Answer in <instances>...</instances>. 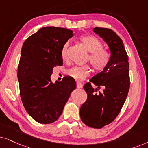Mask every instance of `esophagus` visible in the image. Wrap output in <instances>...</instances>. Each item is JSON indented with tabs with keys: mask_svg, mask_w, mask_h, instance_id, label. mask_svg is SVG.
Masks as SVG:
<instances>
[{
	"mask_svg": "<svg viewBox=\"0 0 148 148\" xmlns=\"http://www.w3.org/2000/svg\"><path fill=\"white\" fill-rule=\"evenodd\" d=\"M82 86H83V84H82L81 82H76V87L78 88H82Z\"/></svg>",
	"mask_w": 148,
	"mask_h": 148,
	"instance_id": "esophagus-1",
	"label": "esophagus"
}]
</instances>
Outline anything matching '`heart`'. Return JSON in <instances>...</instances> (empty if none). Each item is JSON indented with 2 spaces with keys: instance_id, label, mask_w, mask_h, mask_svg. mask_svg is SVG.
Returning a JSON list of instances; mask_svg holds the SVG:
<instances>
[{
  "instance_id": "b5f03b06",
  "label": "heart",
  "mask_w": 148,
  "mask_h": 148,
  "mask_svg": "<svg viewBox=\"0 0 148 148\" xmlns=\"http://www.w3.org/2000/svg\"><path fill=\"white\" fill-rule=\"evenodd\" d=\"M80 40L90 53L88 60L97 72H103L108 66L110 62V55L108 51L103 49V44L99 39L91 35H85L80 37ZM68 43L64 45L61 56L64 61L67 60ZM90 68L88 65L81 66H73L66 71V74L76 80L82 81L90 74Z\"/></svg>"
}]
</instances>
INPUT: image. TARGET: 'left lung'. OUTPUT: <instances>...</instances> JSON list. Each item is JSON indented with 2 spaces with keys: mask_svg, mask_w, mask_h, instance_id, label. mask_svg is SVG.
Segmentation results:
<instances>
[{
  "mask_svg": "<svg viewBox=\"0 0 148 148\" xmlns=\"http://www.w3.org/2000/svg\"><path fill=\"white\" fill-rule=\"evenodd\" d=\"M95 33L103 39L110 47L111 57L108 66L84 84L86 101L80 107L81 121L88 127L101 129L114 121L121 111L130 88L129 62L122 39L111 29L95 27ZM99 88L97 93L92 84Z\"/></svg>",
  "mask_w": 148,
  "mask_h": 148,
  "instance_id": "left-lung-1",
  "label": "left lung"
}]
</instances>
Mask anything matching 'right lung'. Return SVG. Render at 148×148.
I'll use <instances>...</instances> for the list:
<instances>
[{"instance_id":"add662e5","label":"right lung","mask_w":148,"mask_h":148,"mask_svg":"<svg viewBox=\"0 0 148 148\" xmlns=\"http://www.w3.org/2000/svg\"><path fill=\"white\" fill-rule=\"evenodd\" d=\"M73 36L71 29L45 27L29 36L21 49L17 70L19 94L23 107L37 123H54L62 114L71 92L74 78L51 82L53 68L62 66V49Z\"/></svg>"}]
</instances>
